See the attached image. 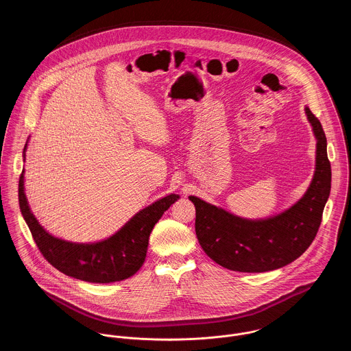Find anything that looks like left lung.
I'll return each instance as SVG.
<instances>
[{"label":"left lung","instance_id":"8db88e82","mask_svg":"<svg viewBox=\"0 0 351 351\" xmlns=\"http://www.w3.org/2000/svg\"><path fill=\"white\" fill-rule=\"evenodd\" d=\"M305 113L317 139L316 171L306 193L288 210L250 221L189 196L196 208L195 229L201 247L219 266L239 272L276 269L298 259L316 238L330 193L332 168L321 122L309 108Z\"/></svg>","mask_w":351,"mask_h":351}]
</instances>
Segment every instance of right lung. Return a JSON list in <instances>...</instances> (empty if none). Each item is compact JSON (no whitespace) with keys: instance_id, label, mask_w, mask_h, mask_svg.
Instances as JSON below:
<instances>
[{"instance_id":"obj_1","label":"right lung","mask_w":351,"mask_h":351,"mask_svg":"<svg viewBox=\"0 0 351 351\" xmlns=\"http://www.w3.org/2000/svg\"><path fill=\"white\" fill-rule=\"evenodd\" d=\"M26 146L23 149L25 156ZM179 199L169 195L139 210L119 232L97 243H72L47 233L34 217L25 196L23 171L19 176L18 200L34 241L45 259L60 272L89 283L125 280L142 267L151 230L163 213Z\"/></svg>"}]
</instances>
